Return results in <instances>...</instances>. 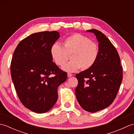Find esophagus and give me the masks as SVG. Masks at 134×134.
<instances>
[{
    "mask_svg": "<svg viewBox=\"0 0 134 134\" xmlns=\"http://www.w3.org/2000/svg\"><path fill=\"white\" fill-rule=\"evenodd\" d=\"M67 76H68V77L70 78V77H71V76H72V74H71V73H68Z\"/></svg>",
    "mask_w": 134,
    "mask_h": 134,
    "instance_id": "1",
    "label": "esophagus"
}]
</instances>
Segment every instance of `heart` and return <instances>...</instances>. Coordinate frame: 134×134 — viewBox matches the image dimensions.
I'll list each match as a JSON object with an SVG mask.
<instances>
[{
  "label": "heart",
  "instance_id": "1",
  "mask_svg": "<svg viewBox=\"0 0 134 134\" xmlns=\"http://www.w3.org/2000/svg\"><path fill=\"white\" fill-rule=\"evenodd\" d=\"M50 54L53 61L58 65H62L67 60L71 54V61L62 67L66 72H73L87 70L95 64L99 55V48L96 42L81 34L74 33L65 38L63 46L58 42L51 47Z\"/></svg>",
  "mask_w": 134,
  "mask_h": 134
}]
</instances>
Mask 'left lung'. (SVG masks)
<instances>
[{"mask_svg":"<svg viewBox=\"0 0 134 134\" xmlns=\"http://www.w3.org/2000/svg\"><path fill=\"white\" fill-rule=\"evenodd\" d=\"M87 32L96 36L99 55L92 67L76 75L78 85L75 96L84 110L94 113L114 101L122 82L123 70L118 51L109 40L97 30Z\"/></svg>","mask_w":134,"mask_h":134,"instance_id":"obj_1","label":"left lung"}]
</instances>
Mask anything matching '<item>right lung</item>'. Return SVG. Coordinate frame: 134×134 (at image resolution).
Masks as SVG:
<instances>
[{"mask_svg": "<svg viewBox=\"0 0 134 134\" xmlns=\"http://www.w3.org/2000/svg\"><path fill=\"white\" fill-rule=\"evenodd\" d=\"M59 37L57 31L33 33L22 40L13 53L10 67L14 87L22 104L34 112L49 111L58 100L59 86L67 79V73L50 54Z\"/></svg>", "mask_w": 134, "mask_h": 134, "instance_id": "obj_1", "label": "right lung"}]
</instances>
